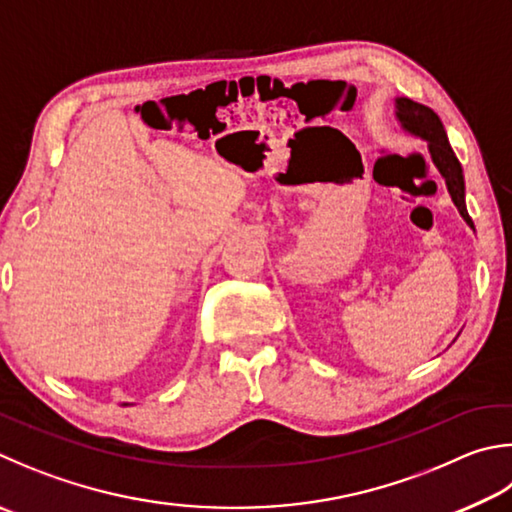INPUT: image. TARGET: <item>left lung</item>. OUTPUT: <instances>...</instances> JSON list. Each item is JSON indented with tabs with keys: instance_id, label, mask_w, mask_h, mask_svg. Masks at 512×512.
Masks as SVG:
<instances>
[{
	"instance_id": "1",
	"label": "left lung",
	"mask_w": 512,
	"mask_h": 512,
	"mask_svg": "<svg viewBox=\"0 0 512 512\" xmlns=\"http://www.w3.org/2000/svg\"><path fill=\"white\" fill-rule=\"evenodd\" d=\"M396 118L401 120V127L418 138L427 141L430 147L432 161L439 167L441 176L448 185V192L454 201V206L461 212L470 228H475L466 208V183H463V170L457 156H454L452 147L448 143V134H445L441 118L434 114L430 107L414 102L410 98H396Z\"/></svg>"
}]
</instances>
